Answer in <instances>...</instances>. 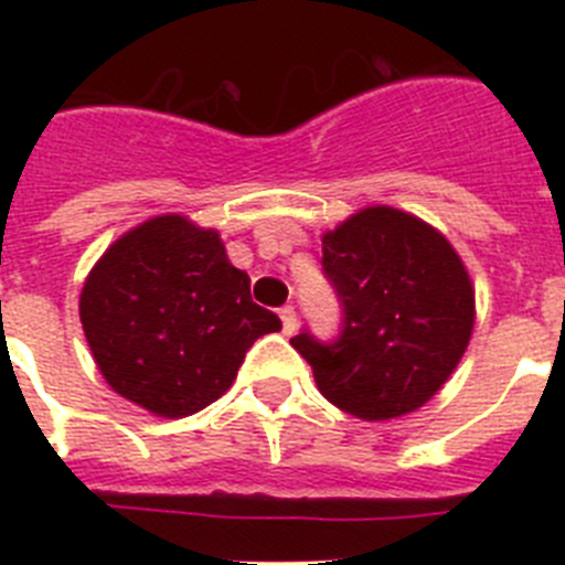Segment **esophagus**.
I'll use <instances>...</instances> for the list:
<instances>
[{"label":"esophagus","instance_id":"esophagus-1","mask_svg":"<svg viewBox=\"0 0 565 565\" xmlns=\"http://www.w3.org/2000/svg\"><path fill=\"white\" fill-rule=\"evenodd\" d=\"M279 319H282V331L291 337V333L297 331V311H294V306L279 308Z\"/></svg>","mask_w":565,"mask_h":565}]
</instances>
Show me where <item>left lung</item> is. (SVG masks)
<instances>
[{
	"instance_id": "8db88e82",
	"label": "left lung",
	"mask_w": 565,
	"mask_h": 565,
	"mask_svg": "<svg viewBox=\"0 0 565 565\" xmlns=\"http://www.w3.org/2000/svg\"><path fill=\"white\" fill-rule=\"evenodd\" d=\"M342 331L291 344L319 393L364 422L418 411L452 376L476 326V291L450 239L402 209L367 206L322 237Z\"/></svg>"
}]
</instances>
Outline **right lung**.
Returning a JSON list of instances; mask_svg holds the SVG:
<instances>
[{
	"label": "right lung",
	"instance_id": "add662e5",
	"mask_svg": "<svg viewBox=\"0 0 565 565\" xmlns=\"http://www.w3.org/2000/svg\"><path fill=\"white\" fill-rule=\"evenodd\" d=\"M248 288L221 234L161 214L104 252L78 313L109 387L154 416L183 418L217 402L248 348L282 328Z\"/></svg>",
	"mask_w": 565,
	"mask_h": 565
}]
</instances>
